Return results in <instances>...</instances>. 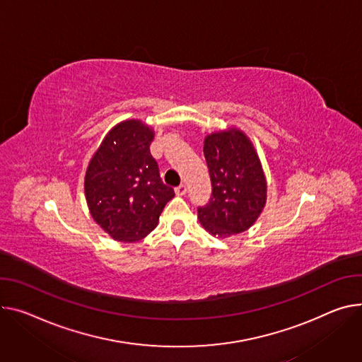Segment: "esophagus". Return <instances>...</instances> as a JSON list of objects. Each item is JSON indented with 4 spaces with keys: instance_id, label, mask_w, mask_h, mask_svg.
Masks as SVG:
<instances>
[{
    "instance_id": "34e87169",
    "label": "esophagus",
    "mask_w": 362,
    "mask_h": 362,
    "mask_svg": "<svg viewBox=\"0 0 362 362\" xmlns=\"http://www.w3.org/2000/svg\"><path fill=\"white\" fill-rule=\"evenodd\" d=\"M175 192H176L177 196H183V194L187 192V187H186L185 183H182V185H179V186L175 189Z\"/></svg>"
}]
</instances>
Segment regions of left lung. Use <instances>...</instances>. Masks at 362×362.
<instances>
[{
	"label": "left lung",
	"mask_w": 362,
	"mask_h": 362,
	"mask_svg": "<svg viewBox=\"0 0 362 362\" xmlns=\"http://www.w3.org/2000/svg\"><path fill=\"white\" fill-rule=\"evenodd\" d=\"M204 154L212 196L198 218L206 231L228 238L250 229L267 202V180L254 144L237 127L208 134Z\"/></svg>",
	"instance_id": "left-lung-1"
}]
</instances>
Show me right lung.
Returning <instances> with one entry per match:
<instances>
[{"mask_svg": "<svg viewBox=\"0 0 362 362\" xmlns=\"http://www.w3.org/2000/svg\"><path fill=\"white\" fill-rule=\"evenodd\" d=\"M154 129L125 119L110 129L85 173V198L93 221L117 241L136 243L157 226L175 190L160 179L150 154Z\"/></svg>", "mask_w": 362, "mask_h": 362, "instance_id": "add662e5", "label": "right lung"}]
</instances>
